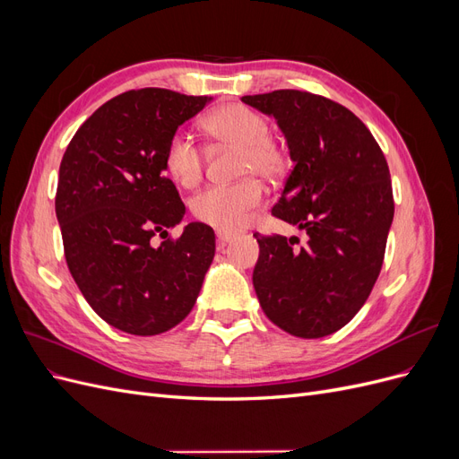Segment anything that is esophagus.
Instances as JSON below:
<instances>
[{
  "label": "esophagus",
  "instance_id": "1",
  "mask_svg": "<svg viewBox=\"0 0 459 459\" xmlns=\"http://www.w3.org/2000/svg\"><path fill=\"white\" fill-rule=\"evenodd\" d=\"M216 238H218L220 245H228V243L235 241V238H238V235L231 233V231H226V230H218L216 231Z\"/></svg>",
  "mask_w": 459,
  "mask_h": 459
}]
</instances>
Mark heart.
Returning a JSON list of instances; mask_svg holds the SVG:
<instances>
[{
    "label": "heart",
    "instance_id": "heart-1",
    "mask_svg": "<svg viewBox=\"0 0 459 459\" xmlns=\"http://www.w3.org/2000/svg\"><path fill=\"white\" fill-rule=\"evenodd\" d=\"M206 134L221 145L238 149L235 172L243 176L235 184H216L191 197V214L218 230L243 228L251 212L264 201V187L256 176L281 178L289 169L285 145L270 134V118L260 110L231 103L212 110L203 120ZM166 172L184 187L195 186L204 169V151L187 130H176L164 149Z\"/></svg>",
    "mask_w": 459,
    "mask_h": 459
}]
</instances>
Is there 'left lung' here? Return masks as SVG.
<instances>
[{
  "mask_svg": "<svg viewBox=\"0 0 459 459\" xmlns=\"http://www.w3.org/2000/svg\"><path fill=\"white\" fill-rule=\"evenodd\" d=\"M287 137L290 170L272 216L308 241L255 233L253 285L272 322L300 339L344 327L377 281L394 216L393 184L379 143L352 110L300 90L245 95Z\"/></svg>",
  "mask_w": 459,
  "mask_h": 459,
  "instance_id": "left-lung-1",
  "label": "left lung"
}]
</instances>
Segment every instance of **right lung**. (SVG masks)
<instances>
[{"label": "right lung", "mask_w": 459, "mask_h": 459, "mask_svg": "<svg viewBox=\"0 0 459 459\" xmlns=\"http://www.w3.org/2000/svg\"><path fill=\"white\" fill-rule=\"evenodd\" d=\"M206 103L162 88L124 91L82 124L61 160L55 212L66 266L93 312L130 335L182 322L214 258L211 226L169 235L186 204L164 176L170 135Z\"/></svg>", "instance_id": "add662e5"}]
</instances>
